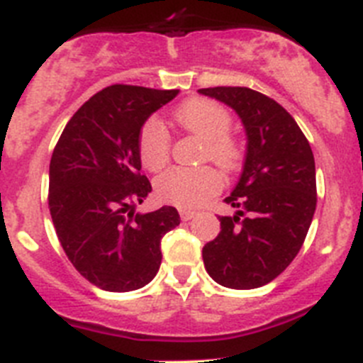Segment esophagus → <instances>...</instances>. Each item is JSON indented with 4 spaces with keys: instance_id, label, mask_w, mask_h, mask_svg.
<instances>
[{
    "instance_id": "obj_1",
    "label": "esophagus",
    "mask_w": 363,
    "mask_h": 363,
    "mask_svg": "<svg viewBox=\"0 0 363 363\" xmlns=\"http://www.w3.org/2000/svg\"><path fill=\"white\" fill-rule=\"evenodd\" d=\"M179 216H182V220H184V221H189V220H192V218L196 216V213H194V211L179 209Z\"/></svg>"
}]
</instances>
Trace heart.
Listing matches in <instances>:
<instances>
[{
  "instance_id": "b5f03b06",
  "label": "heart",
  "mask_w": 363,
  "mask_h": 363,
  "mask_svg": "<svg viewBox=\"0 0 363 363\" xmlns=\"http://www.w3.org/2000/svg\"><path fill=\"white\" fill-rule=\"evenodd\" d=\"M174 121L187 133L203 140L201 162H214L223 171H234L242 160V147L229 133L233 120L225 107L211 99H189L174 111ZM138 154L143 167L160 171L171 156V140L158 120H147L138 134ZM223 176L211 165L172 167L156 179V192L167 203L196 209L218 194Z\"/></svg>"
}]
</instances>
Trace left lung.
<instances>
[{
    "label": "left lung",
    "mask_w": 363,
    "mask_h": 363,
    "mask_svg": "<svg viewBox=\"0 0 363 363\" xmlns=\"http://www.w3.org/2000/svg\"><path fill=\"white\" fill-rule=\"evenodd\" d=\"M200 94L236 111L247 133L243 172L220 216V234L205 243L209 277L229 289H256L289 267L316 209V171L306 134L269 96L247 86H211Z\"/></svg>",
    "instance_id": "left-lung-1"
}]
</instances>
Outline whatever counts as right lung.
<instances>
[{"mask_svg":"<svg viewBox=\"0 0 363 363\" xmlns=\"http://www.w3.org/2000/svg\"><path fill=\"white\" fill-rule=\"evenodd\" d=\"M178 91L111 85L78 108L54 147L49 209L70 264L111 293L149 284L162 264V238L179 225L174 207L134 214L152 191L142 172L138 134Z\"/></svg>","mask_w":363,"mask_h":363,"instance_id":"add662e5","label":"right lung"}]
</instances>
